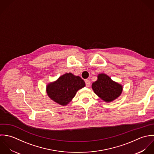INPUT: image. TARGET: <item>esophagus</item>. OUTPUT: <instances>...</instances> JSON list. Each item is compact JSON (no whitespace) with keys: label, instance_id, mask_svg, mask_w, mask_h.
Masks as SVG:
<instances>
[{"label":"esophagus","instance_id":"34e87169","mask_svg":"<svg viewBox=\"0 0 154 154\" xmlns=\"http://www.w3.org/2000/svg\"><path fill=\"white\" fill-rule=\"evenodd\" d=\"M85 83H86V85L87 87H89L91 85V82L89 80H85Z\"/></svg>","mask_w":154,"mask_h":154}]
</instances>
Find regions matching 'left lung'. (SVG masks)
<instances>
[{
  "label": "left lung",
  "mask_w": 154,
  "mask_h": 154,
  "mask_svg": "<svg viewBox=\"0 0 154 154\" xmlns=\"http://www.w3.org/2000/svg\"><path fill=\"white\" fill-rule=\"evenodd\" d=\"M94 93L105 102L109 103L118 98L123 92V86L113 81L104 73L97 75V79L92 85Z\"/></svg>",
  "instance_id": "1"
}]
</instances>
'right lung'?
<instances>
[{
    "label": "right lung",
    "mask_w": 154,
    "mask_h": 154,
    "mask_svg": "<svg viewBox=\"0 0 154 154\" xmlns=\"http://www.w3.org/2000/svg\"><path fill=\"white\" fill-rule=\"evenodd\" d=\"M86 86L79 76L69 72L60 76L56 81L48 83L46 91L51 99L62 106L67 105L77 92Z\"/></svg>",
    "instance_id": "obj_1"
}]
</instances>
